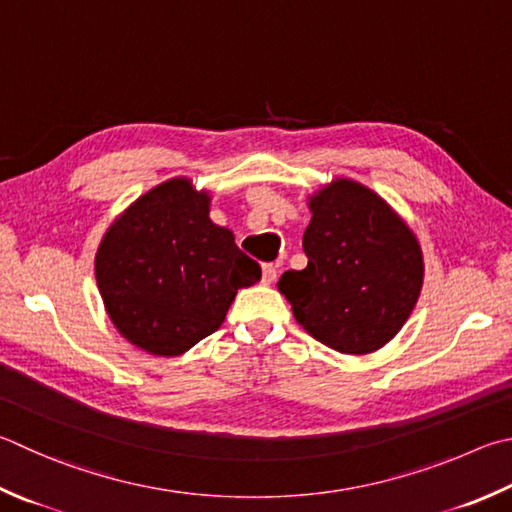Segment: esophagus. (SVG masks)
Wrapping results in <instances>:
<instances>
[{
  "mask_svg": "<svg viewBox=\"0 0 512 512\" xmlns=\"http://www.w3.org/2000/svg\"><path fill=\"white\" fill-rule=\"evenodd\" d=\"M277 280V268L273 264H264L262 266V282L264 284H273Z\"/></svg>",
  "mask_w": 512,
  "mask_h": 512,
  "instance_id": "esophagus-1",
  "label": "esophagus"
}]
</instances>
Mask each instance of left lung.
<instances>
[{
  "label": "left lung",
  "instance_id": "left-lung-1",
  "mask_svg": "<svg viewBox=\"0 0 512 512\" xmlns=\"http://www.w3.org/2000/svg\"><path fill=\"white\" fill-rule=\"evenodd\" d=\"M302 248L309 264L277 288L295 320L340 353L387 345L410 318L423 286L414 232L365 185L336 179L309 199Z\"/></svg>",
  "mask_w": 512,
  "mask_h": 512
}]
</instances>
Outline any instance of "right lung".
I'll return each instance as SVG.
<instances>
[{
	"mask_svg": "<svg viewBox=\"0 0 512 512\" xmlns=\"http://www.w3.org/2000/svg\"><path fill=\"white\" fill-rule=\"evenodd\" d=\"M262 268L210 221V194L170 179L136 199L102 237L96 282L120 336L154 356H181L226 320Z\"/></svg>",
	"mask_w": 512,
	"mask_h": 512,
	"instance_id": "1",
	"label": "right lung"
}]
</instances>
